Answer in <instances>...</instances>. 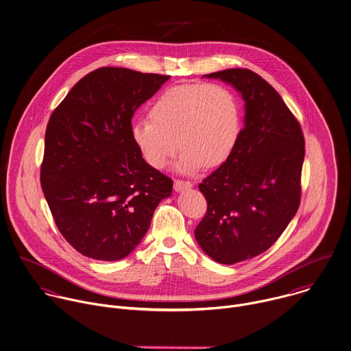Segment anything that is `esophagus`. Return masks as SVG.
I'll list each match as a JSON object with an SVG mask.
<instances>
[{
  "mask_svg": "<svg viewBox=\"0 0 351 351\" xmlns=\"http://www.w3.org/2000/svg\"><path fill=\"white\" fill-rule=\"evenodd\" d=\"M175 191H184L187 189H191L193 187V183L190 180H182V179H176L175 180Z\"/></svg>",
  "mask_w": 351,
  "mask_h": 351,
  "instance_id": "esophagus-1",
  "label": "esophagus"
}]
</instances>
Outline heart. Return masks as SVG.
<instances>
[{"mask_svg":"<svg viewBox=\"0 0 351 351\" xmlns=\"http://www.w3.org/2000/svg\"><path fill=\"white\" fill-rule=\"evenodd\" d=\"M241 132V106L223 84L198 82L165 88L149 106V119L132 126V138L143 160L164 168L178 150L179 169L221 165L232 154Z\"/></svg>","mask_w":351,"mask_h":351,"instance_id":"1","label":"heart"}]
</instances>
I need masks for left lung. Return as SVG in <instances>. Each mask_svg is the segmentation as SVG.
I'll use <instances>...</instances> for the list:
<instances>
[{"label":"left lung","instance_id":"8db88e82","mask_svg":"<svg viewBox=\"0 0 351 351\" xmlns=\"http://www.w3.org/2000/svg\"><path fill=\"white\" fill-rule=\"evenodd\" d=\"M232 84L245 100L239 141L199 183L208 210L195 228L201 248L218 263L233 265L267 251L301 201L305 140L280 93L250 69L208 74Z\"/></svg>","mask_w":351,"mask_h":351}]
</instances>
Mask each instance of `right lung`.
<instances>
[{
	"instance_id": "obj_1",
	"label": "right lung",
	"mask_w": 351,
	"mask_h": 351,
	"mask_svg": "<svg viewBox=\"0 0 351 351\" xmlns=\"http://www.w3.org/2000/svg\"><path fill=\"white\" fill-rule=\"evenodd\" d=\"M169 75L99 68L53 111L40 184L56 225L81 255L128 256L145 236L172 179L150 167L132 138V118Z\"/></svg>"
}]
</instances>
